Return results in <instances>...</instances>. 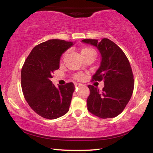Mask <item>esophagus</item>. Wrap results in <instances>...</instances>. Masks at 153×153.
I'll list each match as a JSON object with an SVG mask.
<instances>
[{"mask_svg": "<svg viewBox=\"0 0 153 153\" xmlns=\"http://www.w3.org/2000/svg\"><path fill=\"white\" fill-rule=\"evenodd\" d=\"M83 84H79V83H76V84H75V86L76 87H79V86H82Z\"/></svg>", "mask_w": 153, "mask_h": 153, "instance_id": "34e87169", "label": "esophagus"}]
</instances>
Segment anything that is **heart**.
<instances>
[{
  "instance_id": "heart-1",
  "label": "heart",
  "mask_w": 153,
  "mask_h": 153,
  "mask_svg": "<svg viewBox=\"0 0 153 153\" xmlns=\"http://www.w3.org/2000/svg\"><path fill=\"white\" fill-rule=\"evenodd\" d=\"M88 53H94L95 55V51L91 48H84L82 49L81 51H80V55H81L82 56L86 55ZM82 77H83V75L81 74H78L75 76V78L77 79H81Z\"/></svg>"
}]
</instances>
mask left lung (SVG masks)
Returning a JSON list of instances; mask_svg holds the SVG:
<instances>
[{
    "mask_svg": "<svg viewBox=\"0 0 153 153\" xmlns=\"http://www.w3.org/2000/svg\"><path fill=\"white\" fill-rule=\"evenodd\" d=\"M82 42L99 51L101 61L92 80H103L105 84L101 92L92 85L88 86V110L102 119L117 117L125 108L134 90V76L128 59L123 51L108 38H102L100 42L94 39Z\"/></svg>",
    "mask_w": 153,
    "mask_h": 153,
    "instance_id": "obj_1",
    "label": "left lung"
}]
</instances>
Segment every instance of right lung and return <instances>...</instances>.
I'll return each mask as SVG.
<instances>
[{"mask_svg":"<svg viewBox=\"0 0 153 153\" xmlns=\"http://www.w3.org/2000/svg\"><path fill=\"white\" fill-rule=\"evenodd\" d=\"M73 42L53 39L36 46L25 60L21 73L22 88L28 105L44 118L55 120L69 109L75 90L74 83L58 88L53 84V71L59 68L64 52Z\"/></svg>","mask_w":153,"mask_h":153,"instance_id":"1","label":"right lung"}]
</instances>
